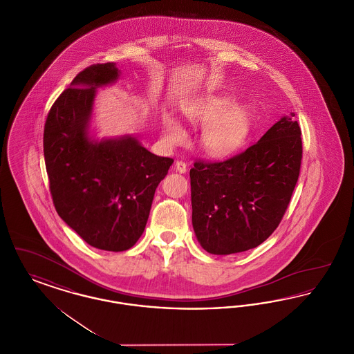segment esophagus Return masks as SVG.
Wrapping results in <instances>:
<instances>
[{
  "mask_svg": "<svg viewBox=\"0 0 354 354\" xmlns=\"http://www.w3.org/2000/svg\"><path fill=\"white\" fill-rule=\"evenodd\" d=\"M175 169L178 172H180V174H185V171H187V165H185V162H182V160H176Z\"/></svg>",
  "mask_w": 354,
  "mask_h": 354,
  "instance_id": "1",
  "label": "esophagus"
}]
</instances>
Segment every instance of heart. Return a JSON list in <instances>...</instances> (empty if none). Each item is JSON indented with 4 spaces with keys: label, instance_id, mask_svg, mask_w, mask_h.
I'll list each match as a JSON object with an SVG mask.
<instances>
[{
    "label": "heart",
    "instance_id": "1",
    "mask_svg": "<svg viewBox=\"0 0 354 354\" xmlns=\"http://www.w3.org/2000/svg\"><path fill=\"white\" fill-rule=\"evenodd\" d=\"M182 111L192 124L205 126L201 143L203 150L212 156L232 153L248 133V110L244 106H234L228 97L207 95L187 103ZM163 131L171 145H180L187 138L182 124L169 115L163 117Z\"/></svg>",
    "mask_w": 354,
    "mask_h": 354
}]
</instances>
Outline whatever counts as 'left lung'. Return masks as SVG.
<instances>
[{"instance_id":"left-lung-1","label":"left lung","mask_w":354,"mask_h":354,"mask_svg":"<svg viewBox=\"0 0 354 354\" xmlns=\"http://www.w3.org/2000/svg\"><path fill=\"white\" fill-rule=\"evenodd\" d=\"M301 158L300 126L284 117L232 158L196 160L189 169L192 225L203 248L231 254L266 241L286 214Z\"/></svg>"}]
</instances>
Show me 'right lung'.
I'll use <instances>...</instances> for the list:
<instances>
[{"label":"right lung","instance_id":"right-lung-1","mask_svg":"<svg viewBox=\"0 0 354 354\" xmlns=\"http://www.w3.org/2000/svg\"><path fill=\"white\" fill-rule=\"evenodd\" d=\"M118 78L114 62L82 70L53 103L44 130V155L54 207L87 244L130 250L143 234L153 194L174 163L133 136L91 142L87 124L95 87Z\"/></svg>","mask_w":354,"mask_h":354}]
</instances>
